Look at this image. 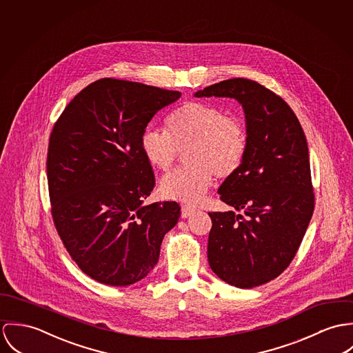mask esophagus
Instances as JSON below:
<instances>
[{
  "label": "esophagus",
  "mask_w": 353,
  "mask_h": 353,
  "mask_svg": "<svg viewBox=\"0 0 353 353\" xmlns=\"http://www.w3.org/2000/svg\"><path fill=\"white\" fill-rule=\"evenodd\" d=\"M195 211V205H191V204H184V205L181 207V216H183V218H188V216H191V215H192Z\"/></svg>",
  "instance_id": "34e87169"
}]
</instances>
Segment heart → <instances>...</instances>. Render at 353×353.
<instances>
[{
  "label": "heart",
  "mask_w": 353,
  "mask_h": 353,
  "mask_svg": "<svg viewBox=\"0 0 353 353\" xmlns=\"http://www.w3.org/2000/svg\"><path fill=\"white\" fill-rule=\"evenodd\" d=\"M166 131L148 127L141 152L158 170L172 168L180 152L190 163L161 180V192L183 203H196L211 188L214 174L226 179L238 170L248 150L243 124L212 104L190 101L165 119Z\"/></svg>",
  "instance_id": "1"
}]
</instances>
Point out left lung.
<instances>
[{
  "mask_svg": "<svg viewBox=\"0 0 353 353\" xmlns=\"http://www.w3.org/2000/svg\"><path fill=\"white\" fill-rule=\"evenodd\" d=\"M195 96L238 100L248 134L243 162L218 190L221 200L242 214L208 212V264L238 288L265 284L291 264L313 216L303 128L280 96L252 79H226Z\"/></svg>",
  "mask_w": 353,
  "mask_h": 353,
  "instance_id": "obj_1",
  "label": "left lung"
}]
</instances>
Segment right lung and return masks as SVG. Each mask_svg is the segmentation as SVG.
<instances>
[{
	"instance_id": "add662e5",
	"label": "right lung",
	"mask_w": 353,
	"mask_h": 353,
	"mask_svg": "<svg viewBox=\"0 0 353 353\" xmlns=\"http://www.w3.org/2000/svg\"><path fill=\"white\" fill-rule=\"evenodd\" d=\"M177 90L124 79L92 82L55 121L47 152L51 215L83 274L130 285L157 264L159 248L180 218V204L142 205L156 185L141 135Z\"/></svg>"
}]
</instances>
